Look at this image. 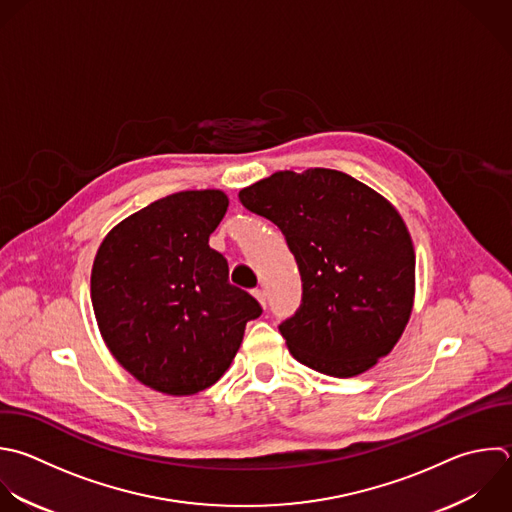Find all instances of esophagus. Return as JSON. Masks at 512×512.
<instances>
[{"mask_svg": "<svg viewBox=\"0 0 512 512\" xmlns=\"http://www.w3.org/2000/svg\"><path fill=\"white\" fill-rule=\"evenodd\" d=\"M254 296H256V300L266 308V292H264L262 288H256V290H254Z\"/></svg>", "mask_w": 512, "mask_h": 512, "instance_id": "esophagus-1", "label": "esophagus"}]
</instances>
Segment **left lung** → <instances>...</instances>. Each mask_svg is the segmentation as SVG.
Returning <instances> with one entry per match:
<instances>
[{
    "mask_svg": "<svg viewBox=\"0 0 512 512\" xmlns=\"http://www.w3.org/2000/svg\"><path fill=\"white\" fill-rule=\"evenodd\" d=\"M296 258L302 300L278 330L304 366L350 378L386 356L414 298V248L400 214L348 174L276 172L238 194Z\"/></svg>",
    "mask_w": 512,
    "mask_h": 512,
    "instance_id": "left-lung-1",
    "label": "left lung"
}]
</instances>
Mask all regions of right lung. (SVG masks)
Masks as SVG:
<instances>
[{
    "instance_id": "obj_1",
    "label": "right lung",
    "mask_w": 512,
    "mask_h": 512,
    "mask_svg": "<svg viewBox=\"0 0 512 512\" xmlns=\"http://www.w3.org/2000/svg\"><path fill=\"white\" fill-rule=\"evenodd\" d=\"M228 208L220 190L178 192L120 222L92 268V304L116 360L172 396L212 386L234 360L258 300L230 284L210 234Z\"/></svg>"
}]
</instances>
